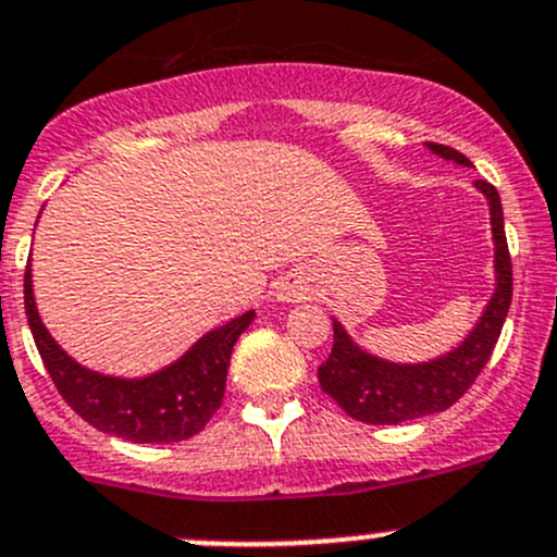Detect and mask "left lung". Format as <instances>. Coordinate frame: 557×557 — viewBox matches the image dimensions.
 <instances>
[{
  "label": "left lung",
  "mask_w": 557,
  "mask_h": 557,
  "mask_svg": "<svg viewBox=\"0 0 557 557\" xmlns=\"http://www.w3.org/2000/svg\"><path fill=\"white\" fill-rule=\"evenodd\" d=\"M428 147L441 158L471 165V160L457 149L444 147V144H428ZM476 187L490 201L495 272H498V288H495L482 321L476 323L471 337L460 348L441 359L424 361V364H392V361L375 359L356 348L345 329L334 321L332 354L318 367V381H321L323 392L350 419H359L364 424H399L451 408L473 386L479 372L493 356L511 305V256L509 245H506L498 190L484 180H476Z\"/></svg>",
  "instance_id": "1"
}]
</instances>
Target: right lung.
<instances>
[{"label":"right lung","mask_w":557,"mask_h":557,"mask_svg":"<svg viewBox=\"0 0 557 557\" xmlns=\"http://www.w3.org/2000/svg\"><path fill=\"white\" fill-rule=\"evenodd\" d=\"M24 307L40 359L53 386L75 413L100 433L133 444H176L207 428L223 405L231 350L252 323V312L203 334L180 361L141 381L97 375L75 364L37 315L32 274H24Z\"/></svg>","instance_id":"obj_1"}]
</instances>
